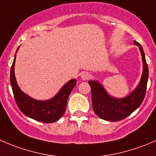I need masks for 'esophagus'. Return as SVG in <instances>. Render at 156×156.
Returning <instances> with one entry per match:
<instances>
[{"instance_id": "esophagus-1", "label": "esophagus", "mask_w": 156, "mask_h": 156, "mask_svg": "<svg viewBox=\"0 0 156 156\" xmlns=\"http://www.w3.org/2000/svg\"><path fill=\"white\" fill-rule=\"evenodd\" d=\"M90 78V74L89 72H84L81 74V78L83 80H88Z\"/></svg>"}]
</instances>
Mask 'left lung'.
Returning a JSON list of instances; mask_svg holds the SVG:
<instances>
[{
    "instance_id": "8db88e82",
    "label": "left lung",
    "mask_w": 156,
    "mask_h": 156,
    "mask_svg": "<svg viewBox=\"0 0 156 156\" xmlns=\"http://www.w3.org/2000/svg\"><path fill=\"white\" fill-rule=\"evenodd\" d=\"M133 43L138 45L141 52L144 71L139 85L130 95L122 99L113 98L108 95L100 83L96 81H88L91 88L93 109L100 119L109 122L122 120L133 112L144 101L147 87L149 69L142 46L136 41Z\"/></svg>"
}]
</instances>
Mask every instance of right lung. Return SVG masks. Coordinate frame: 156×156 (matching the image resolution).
<instances>
[{"mask_svg": "<svg viewBox=\"0 0 156 156\" xmlns=\"http://www.w3.org/2000/svg\"><path fill=\"white\" fill-rule=\"evenodd\" d=\"M19 48L17 49L16 53ZM16 53H15L13 62L10 70V84L13 93L14 99L20 111L28 117L44 123H53L60 119L66 109L69 96L72 89L76 85V79L68 81L57 95L53 99L46 101H38L31 98L23 92L17 85L14 75V66Z\"/></svg>", "mask_w": 156, "mask_h": 156, "instance_id": "1", "label": "right lung"}]
</instances>
